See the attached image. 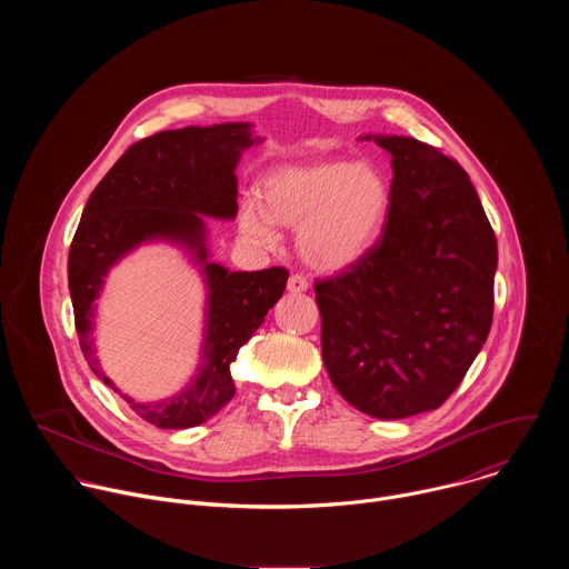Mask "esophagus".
<instances>
[{
	"label": "esophagus",
	"mask_w": 569,
	"mask_h": 569,
	"mask_svg": "<svg viewBox=\"0 0 569 569\" xmlns=\"http://www.w3.org/2000/svg\"><path fill=\"white\" fill-rule=\"evenodd\" d=\"M288 290L290 292H306L308 290V279L306 277H301V274H292L290 279H288Z\"/></svg>",
	"instance_id": "34e87169"
}]
</instances>
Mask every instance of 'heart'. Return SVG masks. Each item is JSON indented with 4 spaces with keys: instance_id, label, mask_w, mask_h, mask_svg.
Listing matches in <instances>:
<instances>
[{
    "instance_id": "obj_1",
    "label": "heart",
    "mask_w": 569,
    "mask_h": 569,
    "mask_svg": "<svg viewBox=\"0 0 569 569\" xmlns=\"http://www.w3.org/2000/svg\"><path fill=\"white\" fill-rule=\"evenodd\" d=\"M389 207L382 176L347 159L283 167L263 182V209L246 204L240 227L261 246H274V224L299 227L297 246L317 270H340L358 261L378 238Z\"/></svg>"
}]
</instances>
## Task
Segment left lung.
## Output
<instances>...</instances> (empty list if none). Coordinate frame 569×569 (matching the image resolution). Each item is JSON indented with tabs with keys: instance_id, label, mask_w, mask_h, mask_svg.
Listing matches in <instances>:
<instances>
[{
	"instance_id": "obj_1",
	"label": "left lung",
	"mask_w": 569,
	"mask_h": 569,
	"mask_svg": "<svg viewBox=\"0 0 569 569\" xmlns=\"http://www.w3.org/2000/svg\"><path fill=\"white\" fill-rule=\"evenodd\" d=\"M391 189L373 246L315 283L321 358L376 419L441 408L493 323L498 240L459 161L412 137H376Z\"/></svg>"
}]
</instances>
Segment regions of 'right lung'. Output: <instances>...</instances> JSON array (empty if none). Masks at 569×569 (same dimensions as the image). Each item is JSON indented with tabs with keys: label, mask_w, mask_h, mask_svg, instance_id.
<instances>
[{
	"label": "right lung",
	"mask_w": 569,
	"mask_h": 569,
	"mask_svg": "<svg viewBox=\"0 0 569 569\" xmlns=\"http://www.w3.org/2000/svg\"><path fill=\"white\" fill-rule=\"evenodd\" d=\"M248 123L164 130L132 143L92 191L69 248V292L80 349L90 369L114 391L93 356V299L107 270L143 239L182 241L206 263L210 288L203 362L197 378L167 401L130 408L157 428L182 430L211 419L236 387L229 365L283 295L288 270L229 272L207 263L202 216L233 218L240 150L252 146ZM120 393V392H119Z\"/></svg>",
	"instance_id": "add662e5"
}]
</instances>
